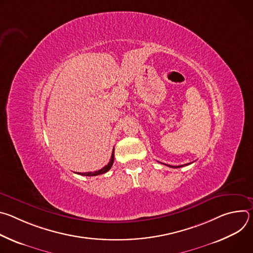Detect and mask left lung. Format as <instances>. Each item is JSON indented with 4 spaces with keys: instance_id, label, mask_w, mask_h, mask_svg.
Wrapping results in <instances>:
<instances>
[{
    "instance_id": "obj_1",
    "label": "left lung",
    "mask_w": 253,
    "mask_h": 253,
    "mask_svg": "<svg viewBox=\"0 0 253 253\" xmlns=\"http://www.w3.org/2000/svg\"><path fill=\"white\" fill-rule=\"evenodd\" d=\"M190 163H187V164H185V165H189ZM185 165H179V166H171V165H167V166H169V167H171V168H180V167H183V166H185Z\"/></svg>"
}]
</instances>
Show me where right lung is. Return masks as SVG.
Listing matches in <instances>:
<instances>
[{"instance_id": "obj_1", "label": "right lung", "mask_w": 253, "mask_h": 253, "mask_svg": "<svg viewBox=\"0 0 253 253\" xmlns=\"http://www.w3.org/2000/svg\"><path fill=\"white\" fill-rule=\"evenodd\" d=\"M113 162H114V149H113V152H112V155H111V159L109 161V163H108L106 166H104L102 169L98 170V171H94V172H84V173H81V172H78L77 174H80V175H83V176H97V175H100V174H104L106 173L107 171H109L113 165Z\"/></svg>"}]
</instances>
